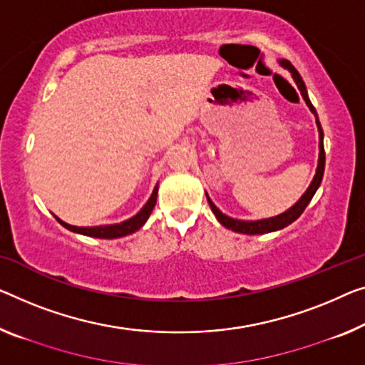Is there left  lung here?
<instances>
[{
  "label": "left lung",
  "mask_w": 365,
  "mask_h": 365,
  "mask_svg": "<svg viewBox=\"0 0 365 365\" xmlns=\"http://www.w3.org/2000/svg\"><path fill=\"white\" fill-rule=\"evenodd\" d=\"M279 63L282 67L287 68L288 72L292 73V78L295 81L298 90H300V93L303 96L304 103H307V106L309 108V111L314 114V118H317V126H318V134H319V154H318V167H317V173H314L312 183H309V187L307 188V192H304L300 200L297 201L295 205L290 206L287 211L284 213L277 215V216H272V217H264V220H236V217H231L222 213V211L217 208V206L211 201V198L208 197V193L205 192L206 195V200H208V203L211 206V211H213L216 220L221 222L222 226L227 227V230L235 231V232H241V235H265V232H274V231H279V230H284L288 225H292L293 221H297L300 215L307 208L309 201L314 197V193H317V190L319 188V185H322L323 180V173H324V144H323V139H324V134H323V128L322 124H319V119H318V114L317 110H314V106L312 105V101H309L308 98V91H307V86H304V81L302 78V75L297 72V68L293 67V65L288 62V61H279Z\"/></svg>",
  "instance_id": "left-lung-1"
}]
</instances>
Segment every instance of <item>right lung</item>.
<instances>
[{"label":"right lung","mask_w":365,"mask_h":365,"mask_svg":"<svg viewBox=\"0 0 365 365\" xmlns=\"http://www.w3.org/2000/svg\"><path fill=\"white\" fill-rule=\"evenodd\" d=\"M157 192H159V183L155 185L154 190H152V195L148 200L143 208H140L138 213H135L133 217H129L126 221L116 222V225H101V226H73L68 225V222L62 221L61 217L56 216V220L61 222L63 227H67L68 231L77 232V235H83V236H90V237H98V239H116V237H124L128 235H133L138 230H140L145 225V221L149 220V216L154 210V206L157 203Z\"/></svg>","instance_id":"right-lung-1"}]
</instances>
